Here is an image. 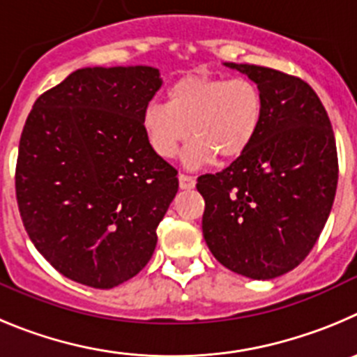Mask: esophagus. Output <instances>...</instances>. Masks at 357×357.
<instances>
[{"instance_id":"34e87169","label":"esophagus","mask_w":357,"mask_h":357,"mask_svg":"<svg viewBox=\"0 0 357 357\" xmlns=\"http://www.w3.org/2000/svg\"><path fill=\"white\" fill-rule=\"evenodd\" d=\"M179 188L181 190H192L195 186V178L192 176H186V174H179Z\"/></svg>"}]
</instances>
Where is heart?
Masks as SVG:
<instances>
[{
  "instance_id": "heart-1",
  "label": "heart",
  "mask_w": 357,
  "mask_h": 357,
  "mask_svg": "<svg viewBox=\"0 0 357 357\" xmlns=\"http://www.w3.org/2000/svg\"><path fill=\"white\" fill-rule=\"evenodd\" d=\"M263 119L259 86L247 78L188 75L172 83L167 102L151 101L142 112V128L151 149L165 160L186 149L188 167L213 156L222 162L238 158L255 142Z\"/></svg>"
}]
</instances>
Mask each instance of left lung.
I'll use <instances>...</instances> for the list:
<instances>
[{
  "instance_id": "8db88e82",
  "label": "left lung",
  "mask_w": 357,
  "mask_h": 357,
  "mask_svg": "<svg viewBox=\"0 0 357 357\" xmlns=\"http://www.w3.org/2000/svg\"><path fill=\"white\" fill-rule=\"evenodd\" d=\"M224 66L259 86L263 119L242 156L217 174L199 176L202 234L226 268L274 279L304 261L326 226L338 185L335 133L322 101L301 78Z\"/></svg>"
}]
</instances>
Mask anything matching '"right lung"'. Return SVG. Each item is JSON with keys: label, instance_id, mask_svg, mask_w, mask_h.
I'll return each instance as SVG.
<instances>
[{"label": "right lung", "instance_id": "obj_1", "mask_svg": "<svg viewBox=\"0 0 357 357\" xmlns=\"http://www.w3.org/2000/svg\"><path fill=\"white\" fill-rule=\"evenodd\" d=\"M162 86L147 66L85 67L38 96L22 128L15 195L28 236L66 278L108 290L139 274L178 192L142 112Z\"/></svg>", "mask_w": 357, "mask_h": 357}]
</instances>
